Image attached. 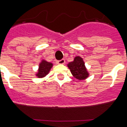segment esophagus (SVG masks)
<instances>
[{
    "label": "esophagus",
    "mask_w": 127,
    "mask_h": 127,
    "mask_svg": "<svg viewBox=\"0 0 127 127\" xmlns=\"http://www.w3.org/2000/svg\"><path fill=\"white\" fill-rule=\"evenodd\" d=\"M57 62L58 64H64L65 63V61L64 59H62V60L57 61Z\"/></svg>",
    "instance_id": "34e87169"
}]
</instances>
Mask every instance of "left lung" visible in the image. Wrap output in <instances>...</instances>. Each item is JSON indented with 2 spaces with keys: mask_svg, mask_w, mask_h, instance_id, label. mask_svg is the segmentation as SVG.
Segmentation results:
<instances>
[{
  "mask_svg": "<svg viewBox=\"0 0 127 127\" xmlns=\"http://www.w3.org/2000/svg\"><path fill=\"white\" fill-rule=\"evenodd\" d=\"M67 66L76 79L83 80L88 77L89 74L85 67V62L80 57H75L74 61L69 63Z\"/></svg>",
  "mask_w": 127,
  "mask_h": 127,
  "instance_id": "8db88e82",
  "label": "left lung"
}]
</instances>
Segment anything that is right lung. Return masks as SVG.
<instances>
[{"mask_svg": "<svg viewBox=\"0 0 127 127\" xmlns=\"http://www.w3.org/2000/svg\"><path fill=\"white\" fill-rule=\"evenodd\" d=\"M52 67L53 64L48 62L46 60H42V62L39 64V70H38V72L36 74V76L39 78L44 77L49 73Z\"/></svg>", "mask_w": 127, "mask_h": 127, "instance_id": "obj_1", "label": "right lung"}]
</instances>
